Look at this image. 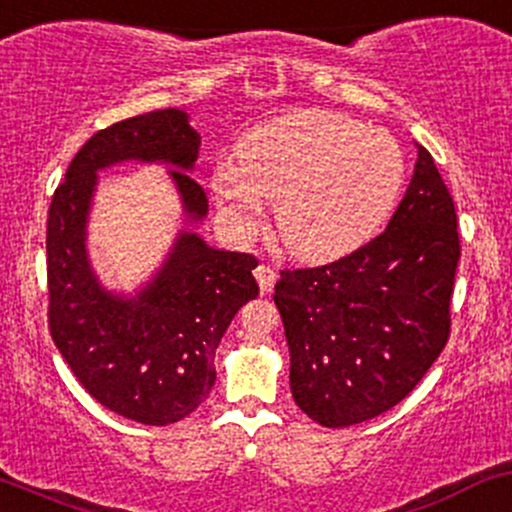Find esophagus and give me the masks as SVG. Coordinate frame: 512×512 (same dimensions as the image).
Wrapping results in <instances>:
<instances>
[{
  "label": "esophagus",
  "mask_w": 512,
  "mask_h": 512,
  "mask_svg": "<svg viewBox=\"0 0 512 512\" xmlns=\"http://www.w3.org/2000/svg\"><path fill=\"white\" fill-rule=\"evenodd\" d=\"M255 277H257V284H260L262 294H269V291L274 289V282H277V272H274V269L267 267V265L257 267Z\"/></svg>",
  "instance_id": "34e87169"
}]
</instances>
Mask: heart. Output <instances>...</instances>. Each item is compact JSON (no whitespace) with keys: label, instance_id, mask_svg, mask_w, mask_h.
Here are the masks:
<instances>
[{"label":"heart","instance_id":"1","mask_svg":"<svg viewBox=\"0 0 512 512\" xmlns=\"http://www.w3.org/2000/svg\"><path fill=\"white\" fill-rule=\"evenodd\" d=\"M406 179V160L389 133L345 114L306 109L255 128L238 162L213 172V196L238 238L262 228L274 206L279 243L301 262L352 255L384 228Z\"/></svg>","mask_w":512,"mask_h":512}]
</instances>
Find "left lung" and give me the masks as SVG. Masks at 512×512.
<instances>
[{
  "instance_id": "8db88e82",
  "label": "left lung",
  "mask_w": 512,
  "mask_h": 512,
  "mask_svg": "<svg viewBox=\"0 0 512 512\" xmlns=\"http://www.w3.org/2000/svg\"><path fill=\"white\" fill-rule=\"evenodd\" d=\"M406 196L379 238L274 286L296 406L325 428L386 413L415 389L449 338L459 262L454 201L423 145Z\"/></svg>"
}]
</instances>
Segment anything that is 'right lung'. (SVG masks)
I'll return each instance as SVG.
<instances>
[{
    "instance_id": "obj_1",
    "label": "right lung",
    "mask_w": 512,
    "mask_h": 512,
    "mask_svg": "<svg viewBox=\"0 0 512 512\" xmlns=\"http://www.w3.org/2000/svg\"><path fill=\"white\" fill-rule=\"evenodd\" d=\"M199 145L182 109L119 121L82 145L50 201V335L89 396L143 425L177 423L201 406L216 381L218 342L260 291L255 257L216 250L196 233L209 216V199L189 174ZM123 161L170 166L183 204L171 252L133 295L106 290L86 250L98 172Z\"/></svg>"
}]
</instances>
